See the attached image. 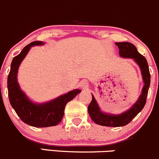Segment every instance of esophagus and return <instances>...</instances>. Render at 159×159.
I'll use <instances>...</instances> for the list:
<instances>
[{"mask_svg":"<svg viewBox=\"0 0 159 159\" xmlns=\"http://www.w3.org/2000/svg\"><path fill=\"white\" fill-rule=\"evenodd\" d=\"M88 86H89V84H88V83H87L86 81H82L81 83H80V86L83 87V89L87 88Z\"/></svg>","mask_w":159,"mask_h":159,"instance_id":"1","label":"esophagus"}]
</instances>
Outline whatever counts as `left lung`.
<instances>
[{
  "label": "left lung",
  "instance_id": "1",
  "mask_svg": "<svg viewBox=\"0 0 159 159\" xmlns=\"http://www.w3.org/2000/svg\"><path fill=\"white\" fill-rule=\"evenodd\" d=\"M116 45L119 48V54L120 57L134 59L135 61L139 64L145 84L142 90V94L137 102L130 109L118 115L107 114L101 111L96 101L92 95L93 99L88 106V113L95 124L105 127H123L130 123V121L143 110L146 105L148 91L150 86L151 76L146 59L138 52L136 48L132 43L127 42H117Z\"/></svg>",
  "mask_w": 159,
  "mask_h": 159
}]
</instances>
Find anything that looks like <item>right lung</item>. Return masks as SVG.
Masks as SVG:
<instances>
[{
  "instance_id": "add662e5",
  "label": "right lung",
  "mask_w": 159,
  "mask_h": 159,
  "mask_svg": "<svg viewBox=\"0 0 159 159\" xmlns=\"http://www.w3.org/2000/svg\"><path fill=\"white\" fill-rule=\"evenodd\" d=\"M43 44L40 41H35L25 46L17 56L13 57L7 77L8 96L11 106L23 122L35 127H48L57 125L64 117L66 103L73 99L81 92L80 89L73 90L54 100L39 105L32 102L24 93L22 92L16 77L19 66L31 47Z\"/></svg>"
}]
</instances>
